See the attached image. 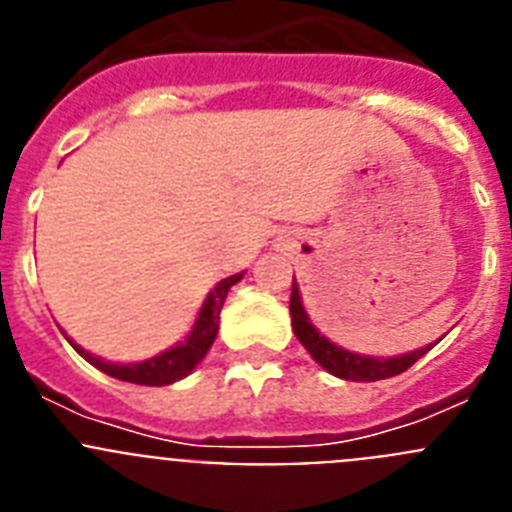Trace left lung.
<instances>
[{"instance_id": "left-lung-1", "label": "left lung", "mask_w": 512, "mask_h": 512, "mask_svg": "<svg viewBox=\"0 0 512 512\" xmlns=\"http://www.w3.org/2000/svg\"><path fill=\"white\" fill-rule=\"evenodd\" d=\"M289 315H292V330H295L297 341L310 351V356L323 366L325 372L333 377L348 379V382H377V379H390L402 374L405 369L415 364L420 356H425L433 348L425 346L410 354L395 356V359H374V356L351 354L346 348L330 343L328 338L320 336L318 328L310 323L305 307L300 300V289H297L295 277H292V297H289Z\"/></svg>"}]
</instances>
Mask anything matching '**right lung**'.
Instances as JSON below:
<instances>
[{"instance_id": "add662e5", "label": "right lung", "mask_w": 512, "mask_h": 512, "mask_svg": "<svg viewBox=\"0 0 512 512\" xmlns=\"http://www.w3.org/2000/svg\"><path fill=\"white\" fill-rule=\"evenodd\" d=\"M243 274H233V277L223 279L207 295L205 305L200 310V318L194 323L192 333L187 336V341H182L179 346L169 348L164 354L153 356L148 361H140V364H110V361L97 359V356L87 354L84 348L71 346L79 351L84 359L92 366H97L99 372L110 374V377L122 379V382H133V384H146V387H164V384L176 382V379L187 377L194 366L205 359V354L210 351L212 341L217 336V325H220V310H223V302L228 297V289L233 287L235 282H241Z\"/></svg>"}]
</instances>
